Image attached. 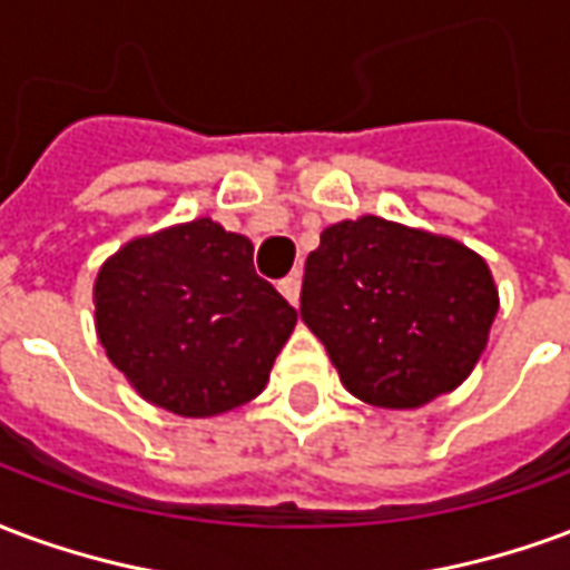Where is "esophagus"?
<instances>
[{
	"label": "esophagus",
	"instance_id": "obj_1",
	"mask_svg": "<svg viewBox=\"0 0 570 570\" xmlns=\"http://www.w3.org/2000/svg\"><path fill=\"white\" fill-rule=\"evenodd\" d=\"M279 291L291 306H297V303H301V276H297V273L285 276V279L279 282Z\"/></svg>",
	"mask_w": 570,
	"mask_h": 570
}]
</instances>
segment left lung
<instances>
[{
    "mask_svg": "<svg viewBox=\"0 0 570 570\" xmlns=\"http://www.w3.org/2000/svg\"><path fill=\"white\" fill-rule=\"evenodd\" d=\"M495 315L492 269L452 236L361 215L306 257L301 318L364 404L416 410L455 392Z\"/></svg>",
    "mask_w": 570,
    "mask_h": 570,
    "instance_id": "8db88e82",
    "label": "left lung"
}]
</instances>
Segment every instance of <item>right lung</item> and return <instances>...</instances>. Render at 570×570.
Segmentation results:
<instances>
[{
    "mask_svg": "<svg viewBox=\"0 0 570 570\" xmlns=\"http://www.w3.org/2000/svg\"><path fill=\"white\" fill-rule=\"evenodd\" d=\"M109 361L148 404L222 416L267 389L297 309L255 273V245L212 218L136 236L94 282Z\"/></svg>",
    "mask_w": 570,
    "mask_h": 570,
    "instance_id": "1",
    "label": "right lung"
}]
</instances>
